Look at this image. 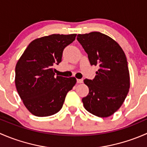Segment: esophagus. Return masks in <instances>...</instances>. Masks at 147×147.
I'll use <instances>...</instances> for the list:
<instances>
[{"mask_svg":"<svg viewBox=\"0 0 147 147\" xmlns=\"http://www.w3.org/2000/svg\"><path fill=\"white\" fill-rule=\"evenodd\" d=\"M77 82L80 84V83L83 82V79H77Z\"/></svg>","mask_w":147,"mask_h":147,"instance_id":"34e87169","label":"esophagus"}]
</instances>
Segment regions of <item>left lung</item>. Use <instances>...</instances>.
Here are the masks:
<instances>
[{
    "mask_svg": "<svg viewBox=\"0 0 147 147\" xmlns=\"http://www.w3.org/2000/svg\"><path fill=\"white\" fill-rule=\"evenodd\" d=\"M77 40L87 53L90 65L99 66L94 79L84 80L89 94L82 98L83 105L95 116H111L129 92L130 78L125 54L116 41L100 32L79 34Z\"/></svg>",
    "mask_w": 147,
    "mask_h": 147,
    "instance_id": "obj_1",
    "label": "left lung"
}]
</instances>
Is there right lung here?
<instances>
[{
  "mask_svg": "<svg viewBox=\"0 0 147 147\" xmlns=\"http://www.w3.org/2000/svg\"><path fill=\"white\" fill-rule=\"evenodd\" d=\"M76 34H53L34 40L16 66V89L30 112L50 116L63 107L65 97L76 84L75 78L55 76L53 66L62 61L63 50Z\"/></svg>",
  "mask_w": 147,
  "mask_h": 147,
  "instance_id": "right-lung-1",
  "label": "right lung"
}]
</instances>
